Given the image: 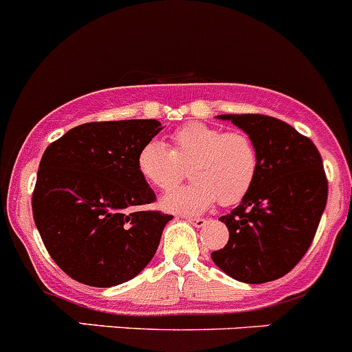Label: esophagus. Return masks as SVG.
<instances>
[{"instance_id": "esophagus-1", "label": "esophagus", "mask_w": 352, "mask_h": 352, "mask_svg": "<svg viewBox=\"0 0 352 352\" xmlns=\"http://www.w3.org/2000/svg\"><path fill=\"white\" fill-rule=\"evenodd\" d=\"M182 219H186L187 222H191L192 226H196V228H203V226L206 224L205 219H201V217H182Z\"/></svg>"}]
</instances>
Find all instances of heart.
<instances>
[{"mask_svg":"<svg viewBox=\"0 0 352 352\" xmlns=\"http://www.w3.org/2000/svg\"><path fill=\"white\" fill-rule=\"evenodd\" d=\"M172 149L149 140L137 156L140 175L161 191H168L189 166L191 184L161 198V206L180 215H198L213 203L241 201L258 173V151L250 135L226 131L206 123H187L172 133Z\"/></svg>","mask_w":352,"mask_h":352,"instance_id":"b5f03b06","label":"heart"}]
</instances>
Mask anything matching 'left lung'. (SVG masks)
Returning a JSON list of instances; mask_svg holds the SVG:
<instances>
[{"mask_svg": "<svg viewBox=\"0 0 352 352\" xmlns=\"http://www.w3.org/2000/svg\"><path fill=\"white\" fill-rule=\"evenodd\" d=\"M250 135L258 173L250 192L219 221L229 241L212 261L243 283H265L290 272L309 250L327 206L320 151L294 126L264 114H221Z\"/></svg>", "mask_w": 352, "mask_h": 352, "instance_id": "8db88e82", "label": "left lung"}]
</instances>
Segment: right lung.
I'll return each instance as SVG.
<instances>
[{"label":"right lung","instance_id":"obj_1","mask_svg":"<svg viewBox=\"0 0 352 352\" xmlns=\"http://www.w3.org/2000/svg\"><path fill=\"white\" fill-rule=\"evenodd\" d=\"M156 120L85 123L47 147L32 192V215L55 264L90 287H116L154 257L173 215L135 212L156 199L139 168Z\"/></svg>","mask_w":352,"mask_h":352}]
</instances>
